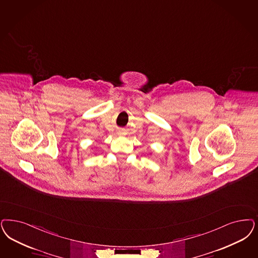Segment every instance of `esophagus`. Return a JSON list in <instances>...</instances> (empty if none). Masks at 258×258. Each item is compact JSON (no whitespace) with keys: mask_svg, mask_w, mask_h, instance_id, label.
Returning <instances> with one entry per match:
<instances>
[{"mask_svg":"<svg viewBox=\"0 0 258 258\" xmlns=\"http://www.w3.org/2000/svg\"><path fill=\"white\" fill-rule=\"evenodd\" d=\"M120 135H121V134H120Z\"/></svg>","mask_w":258,"mask_h":258,"instance_id":"1","label":"esophagus"}]
</instances>
